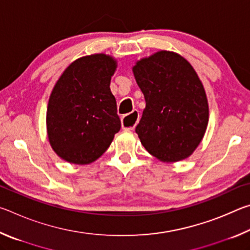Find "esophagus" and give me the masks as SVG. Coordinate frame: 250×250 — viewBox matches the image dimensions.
Segmentation results:
<instances>
[{
	"label": "esophagus",
	"mask_w": 250,
	"mask_h": 250,
	"mask_svg": "<svg viewBox=\"0 0 250 250\" xmlns=\"http://www.w3.org/2000/svg\"><path fill=\"white\" fill-rule=\"evenodd\" d=\"M139 121V113L138 111H133L131 112L130 115H126L125 117H122L121 119V124H122V128L125 130H133L135 128Z\"/></svg>",
	"instance_id": "34e87169"
}]
</instances>
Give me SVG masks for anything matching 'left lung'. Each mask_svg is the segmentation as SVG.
I'll return each instance as SVG.
<instances>
[{"label": "left lung", "instance_id": "1", "mask_svg": "<svg viewBox=\"0 0 250 250\" xmlns=\"http://www.w3.org/2000/svg\"><path fill=\"white\" fill-rule=\"evenodd\" d=\"M132 71L146 99L135 128L142 146L166 163L188 158L208 125V101L195 69L177 53L159 50Z\"/></svg>", "mask_w": 250, "mask_h": 250}]
</instances>
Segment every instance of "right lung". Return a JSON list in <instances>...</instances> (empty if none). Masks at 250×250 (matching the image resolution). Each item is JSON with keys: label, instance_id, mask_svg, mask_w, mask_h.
<instances>
[{"label": "right lung", "instance_id": "1", "mask_svg": "<svg viewBox=\"0 0 250 250\" xmlns=\"http://www.w3.org/2000/svg\"><path fill=\"white\" fill-rule=\"evenodd\" d=\"M117 66L110 55H88L71 62L55 83L46 126L49 145L61 159L90 164L111 145L121 128L110 90Z\"/></svg>", "mask_w": 250, "mask_h": 250}]
</instances>
